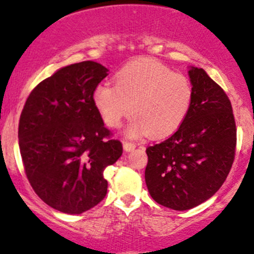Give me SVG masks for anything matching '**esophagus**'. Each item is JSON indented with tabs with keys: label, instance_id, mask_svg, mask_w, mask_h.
I'll return each instance as SVG.
<instances>
[{
	"label": "esophagus",
	"instance_id": "34e87169",
	"mask_svg": "<svg viewBox=\"0 0 254 254\" xmlns=\"http://www.w3.org/2000/svg\"><path fill=\"white\" fill-rule=\"evenodd\" d=\"M134 149H135V144L128 143V141H125V143H124V150H125V151L129 152V151H132V150H134Z\"/></svg>",
	"mask_w": 254,
	"mask_h": 254
}]
</instances>
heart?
<instances>
[{
	"label": "heart",
	"instance_id": "1",
	"mask_svg": "<svg viewBox=\"0 0 254 254\" xmlns=\"http://www.w3.org/2000/svg\"><path fill=\"white\" fill-rule=\"evenodd\" d=\"M115 84L95 86L92 102L105 125L121 126L130 113L134 117L125 134L137 139L151 134L165 138L184 124L193 102L189 78L151 59H138L122 66L115 75Z\"/></svg>",
	"mask_w": 254,
	"mask_h": 254
}]
</instances>
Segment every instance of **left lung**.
Listing matches in <instances>:
<instances>
[{"mask_svg":"<svg viewBox=\"0 0 254 254\" xmlns=\"http://www.w3.org/2000/svg\"><path fill=\"white\" fill-rule=\"evenodd\" d=\"M193 102L173 135L146 149L145 183L157 203L193 208L219 190L235 157L236 126L225 92L203 69L189 66Z\"/></svg>","mask_w":254,"mask_h":254,"instance_id":"8db88e82","label":"left lung"}]
</instances>
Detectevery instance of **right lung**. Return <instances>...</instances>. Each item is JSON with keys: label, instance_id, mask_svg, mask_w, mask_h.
<instances>
[{"label": "right lung", "instance_id": "obj_1", "mask_svg": "<svg viewBox=\"0 0 254 254\" xmlns=\"http://www.w3.org/2000/svg\"><path fill=\"white\" fill-rule=\"evenodd\" d=\"M109 70L87 61L57 70L32 89L19 121V148L30 184L52 208L80 214L105 197L104 170L122 155L92 102Z\"/></svg>", "mask_w": 254, "mask_h": 254}]
</instances>
